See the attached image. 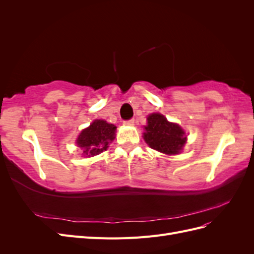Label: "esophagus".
<instances>
[{
    "mask_svg": "<svg viewBox=\"0 0 254 254\" xmlns=\"http://www.w3.org/2000/svg\"><path fill=\"white\" fill-rule=\"evenodd\" d=\"M134 124V120L131 119V120H128V121H124V125H127V126H132Z\"/></svg>",
    "mask_w": 254,
    "mask_h": 254,
    "instance_id": "1",
    "label": "esophagus"
}]
</instances>
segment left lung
Returning a JSON list of instances; mask_svg holds the SVG:
<instances>
[{
	"label": "left lung",
	"instance_id": "left-lung-1",
	"mask_svg": "<svg viewBox=\"0 0 254 254\" xmlns=\"http://www.w3.org/2000/svg\"><path fill=\"white\" fill-rule=\"evenodd\" d=\"M143 137L152 149L166 155L179 153L187 140L182 128L170 123L160 113H152L147 118Z\"/></svg>",
	"mask_w": 254,
	"mask_h": 254
}]
</instances>
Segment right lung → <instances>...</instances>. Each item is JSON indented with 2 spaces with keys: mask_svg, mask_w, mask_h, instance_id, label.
I'll list each match as a JSON object with an SVG mask.
<instances>
[{
  "mask_svg": "<svg viewBox=\"0 0 254 254\" xmlns=\"http://www.w3.org/2000/svg\"><path fill=\"white\" fill-rule=\"evenodd\" d=\"M115 127L108 124L106 121L96 120L92 124L83 129L77 139V145L83 148V153L87 156H95L109 147L115 137Z\"/></svg>",
  "mask_w": 254,
  "mask_h": 254,
  "instance_id": "right-lung-1",
  "label": "right lung"
}]
</instances>
